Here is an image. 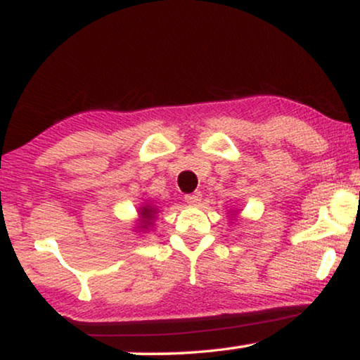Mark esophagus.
<instances>
[{
  "mask_svg": "<svg viewBox=\"0 0 360 360\" xmlns=\"http://www.w3.org/2000/svg\"><path fill=\"white\" fill-rule=\"evenodd\" d=\"M185 201L191 206H196L201 201V191H195V193L185 195Z\"/></svg>",
  "mask_w": 360,
  "mask_h": 360,
  "instance_id": "1",
  "label": "esophagus"
}]
</instances>
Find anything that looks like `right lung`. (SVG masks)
I'll use <instances>...</instances> for the list:
<instances>
[{
  "mask_svg": "<svg viewBox=\"0 0 360 360\" xmlns=\"http://www.w3.org/2000/svg\"><path fill=\"white\" fill-rule=\"evenodd\" d=\"M155 213L157 210L152 208L150 205H146L142 206V208H139V228L142 229H149V226H154V219H155Z\"/></svg>",
  "mask_w": 360,
  "mask_h": 360,
  "instance_id": "add662e5",
  "label": "right lung"
}]
</instances>
